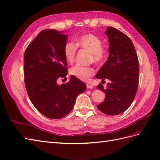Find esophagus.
I'll return each mask as SVG.
<instances>
[{
  "instance_id": "esophagus-1",
  "label": "esophagus",
  "mask_w": 160,
  "mask_h": 160,
  "mask_svg": "<svg viewBox=\"0 0 160 160\" xmlns=\"http://www.w3.org/2000/svg\"><path fill=\"white\" fill-rule=\"evenodd\" d=\"M86 85H87V88H88V89H92V88H93V85H91L89 84V83H87Z\"/></svg>"
}]
</instances>
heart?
<instances>
[{"label": "heart", "instance_id": "obj_1", "mask_svg": "<svg viewBox=\"0 0 160 160\" xmlns=\"http://www.w3.org/2000/svg\"><path fill=\"white\" fill-rule=\"evenodd\" d=\"M77 47L91 52V59L96 63L102 62L106 57V51L102 47V41L93 34H85L77 38L76 45L72 42H67L64 47L66 61L71 63L74 61ZM70 74L81 81H88L94 75V69L90 67L76 65L70 69Z\"/></svg>", "mask_w": 160, "mask_h": 160}]
</instances>
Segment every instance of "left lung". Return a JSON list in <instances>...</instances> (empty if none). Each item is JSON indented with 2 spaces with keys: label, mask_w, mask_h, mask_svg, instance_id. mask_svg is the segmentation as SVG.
Wrapping results in <instances>:
<instances>
[{
  "label": "left lung",
  "mask_w": 160,
  "mask_h": 160,
  "mask_svg": "<svg viewBox=\"0 0 160 160\" xmlns=\"http://www.w3.org/2000/svg\"><path fill=\"white\" fill-rule=\"evenodd\" d=\"M105 34L109 38V56L95 77L101 82L105 79L110 81L105 89L101 84L98 86L105 98L97 107L106 115H115L128 109L136 95L139 61L133 42L126 35L111 27L107 28Z\"/></svg>",
  "instance_id": "obj_1"
}]
</instances>
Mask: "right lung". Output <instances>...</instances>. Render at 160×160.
<instances>
[{
    "label": "right lung",
    "mask_w": 160,
    "mask_h": 160,
    "mask_svg": "<svg viewBox=\"0 0 160 160\" xmlns=\"http://www.w3.org/2000/svg\"><path fill=\"white\" fill-rule=\"evenodd\" d=\"M66 31L44 30L38 34L24 55L27 92L33 105L50 119H61L72 110L77 97L86 89L83 81L71 75L68 83L57 81L67 75L64 47Z\"/></svg>",
    "instance_id": "1"
}]
</instances>
